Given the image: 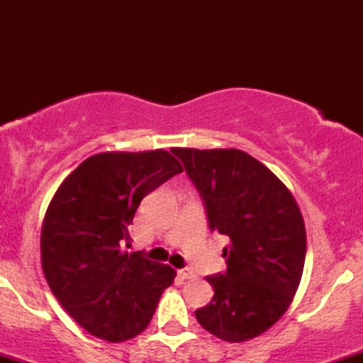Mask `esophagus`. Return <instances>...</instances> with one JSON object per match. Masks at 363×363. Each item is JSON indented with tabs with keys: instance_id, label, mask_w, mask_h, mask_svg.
Listing matches in <instances>:
<instances>
[{
	"instance_id": "34e87169",
	"label": "esophagus",
	"mask_w": 363,
	"mask_h": 363,
	"mask_svg": "<svg viewBox=\"0 0 363 363\" xmlns=\"http://www.w3.org/2000/svg\"><path fill=\"white\" fill-rule=\"evenodd\" d=\"M179 274H181V277L184 278V280H189V278H194V277H196V273H194L191 268H182V269H179Z\"/></svg>"
}]
</instances>
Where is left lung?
Listing matches in <instances>:
<instances>
[{"mask_svg": "<svg viewBox=\"0 0 363 363\" xmlns=\"http://www.w3.org/2000/svg\"><path fill=\"white\" fill-rule=\"evenodd\" d=\"M205 203L211 232L227 235V272L206 277L215 295L194 312L225 341L251 340L289 309L306 261V225L294 196L240 150L174 148Z\"/></svg>", "mask_w": 363, "mask_h": 363, "instance_id": "1", "label": "left lung"}]
</instances>
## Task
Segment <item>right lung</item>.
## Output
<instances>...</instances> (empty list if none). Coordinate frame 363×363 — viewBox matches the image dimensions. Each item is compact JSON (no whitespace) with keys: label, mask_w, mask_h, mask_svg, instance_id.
Wrapping results in <instances>:
<instances>
[{"label":"right lung","mask_w":363,"mask_h":363,"mask_svg":"<svg viewBox=\"0 0 363 363\" xmlns=\"http://www.w3.org/2000/svg\"><path fill=\"white\" fill-rule=\"evenodd\" d=\"M181 172L165 150L99 153L54 194L40 234L43 269L54 297L90 335L135 338L172 285L170 266L124 247L141 199Z\"/></svg>","instance_id":"1"}]
</instances>
